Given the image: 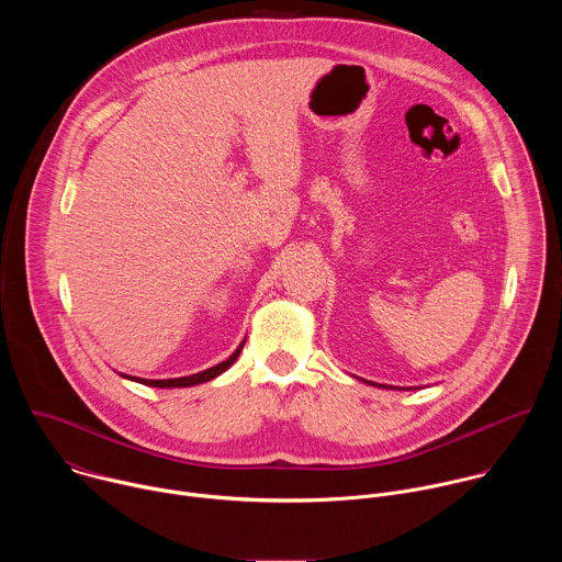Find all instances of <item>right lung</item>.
Wrapping results in <instances>:
<instances>
[{
	"mask_svg": "<svg viewBox=\"0 0 562 562\" xmlns=\"http://www.w3.org/2000/svg\"><path fill=\"white\" fill-rule=\"evenodd\" d=\"M245 345H239L231 356L228 360L206 369V371H200V373H193V375H184V378H171V380H144V378H135V382H142V384H148V386H157V389H171V386H193V384H200V382H206V380H213L215 375H220L222 371H226L239 356V351H243ZM128 378V375H124ZM133 380V378H131Z\"/></svg>",
	"mask_w": 562,
	"mask_h": 562,
	"instance_id": "right-lung-1",
	"label": "right lung"
}]
</instances>
